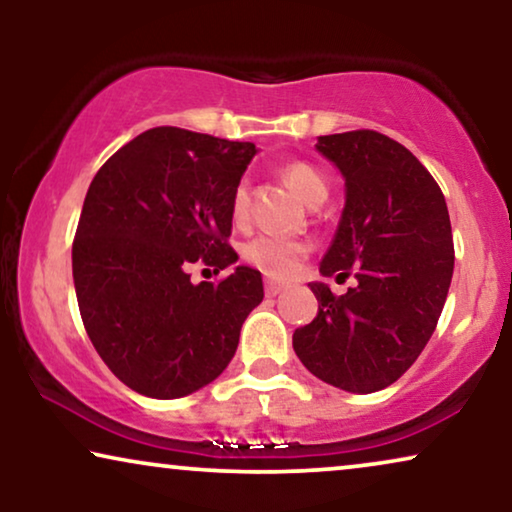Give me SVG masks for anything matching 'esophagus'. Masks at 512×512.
Segmentation results:
<instances>
[{"label":"esophagus","instance_id":"esophagus-1","mask_svg":"<svg viewBox=\"0 0 512 512\" xmlns=\"http://www.w3.org/2000/svg\"><path fill=\"white\" fill-rule=\"evenodd\" d=\"M284 291V284H277V282H265V296L275 298L279 293Z\"/></svg>","mask_w":512,"mask_h":512}]
</instances>
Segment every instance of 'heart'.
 <instances>
[{
    "mask_svg": "<svg viewBox=\"0 0 512 512\" xmlns=\"http://www.w3.org/2000/svg\"><path fill=\"white\" fill-rule=\"evenodd\" d=\"M282 177L289 184L300 200L307 205L317 200H326L328 181L307 163H289L282 170ZM249 212V191L247 186L240 184L233 193V219L242 223ZM310 244L300 240H289V237L279 235H256L254 240L244 244L242 256L251 268L263 272L270 279H289L296 275L303 265Z\"/></svg>",
    "mask_w": 512,
    "mask_h": 512,
    "instance_id": "obj_1",
    "label": "heart"
}]
</instances>
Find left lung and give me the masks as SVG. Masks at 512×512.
<instances>
[{"label": "left lung", "instance_id": "obj_1", "mask_svg": "<svg viewBox=\"0 0 512 512\" xmlns=\"http://www.w3.org/2000/svg\"><path fill=\"white\" fill-rule=\"evenodd\" d=\"M314 149L345 179V207L319 272H354L356 286L338 298L312 282L319 310L296 328L293 349L326 384L373 394L396 382L436 331L454 270L450 214L429 170L387 135H324Z\"/></svg>", "mask_w": 512, "mask_h": 512}]
</instances>
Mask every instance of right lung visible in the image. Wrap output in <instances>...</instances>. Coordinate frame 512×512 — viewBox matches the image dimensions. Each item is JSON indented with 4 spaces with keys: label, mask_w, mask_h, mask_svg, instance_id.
<instances>
[{
    "label": "right lung",
    "mask_w": 512,
    "mask_h": 512,
    "mask_svg": "<svg viewBox=\"0 0 512 512\" xmlns=\"http://www.w3.org/2000/svg\"><path fill=\"white\" fill-rule=\"evenodd\" d=\"M256 153L160 125L90 181L72 247L76 300L97 354L137 394L170 401L214 382L263 300L261 272L247 265L219 284L191 282L193 265L237 261L226 242L233 193Z\"/></svg>",
    "instance_id": "1"
}]
</instances>
